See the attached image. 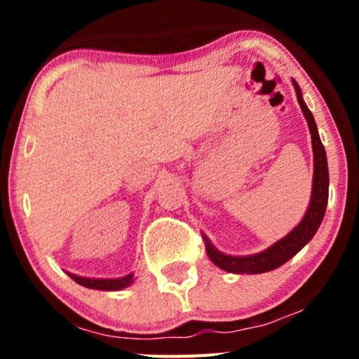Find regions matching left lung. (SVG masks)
<instances>
[{
  "mask_svg": "<svg viewBox=\"0 0 359 359\" xmlns=\"http://www.w3.org/2000/svg\"><path fill=\"white\" fill-rule=\"evenodd\" d=\"M294 88L297 93V101L302 109L304 116L307 119L309 131L312 137V151H314V179H312V196L311 204L304 216V219L287 234L285 238L278 240L270 248L259 251L257 255H248V257H231V255L221 253L211 245V241L204 236L205 241V251L208 257L216 266L221 270L231 271V273H265V271L275 270L282 266L283 263L288 262L292 257L299 253L309 241L314 238L317 229H319L320 222L324 219L325 205H327L329 197V170H327V156H325V150L323 142H320L319 133H317V126L314 121V116L309 111L306 102L302 100V90H300L299 84L295 81Z\"/></svg>",
  "mask_w": 359,
  "mask_h": 359,
  "instance_id": "8db88e82",
  "label": "left lung"
}]
</instances>
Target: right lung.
Segmentation results:
<instances>
[{"label": "right lung", "mask_w": 359, "mask_h": 359, "mask_svg": "<svg viewBox=\"0 0 359 359\" xmlns=\"http://www.w3.org/2000/svg\"><path fill=\"white\" fill-rule=\"evenodd\" d=\"M71 275V278L74 282H77L82 287L88 288H96V290H121V288L130 287L133 283V273L126 275V277L121 278H84V277H77V275Z\"/></svg>", "instance_id": "obj_1"}]
</instances>
